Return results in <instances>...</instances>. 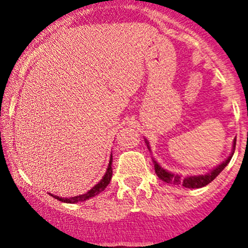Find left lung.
<instances>
[{
	"mask_svg": "<svg viewBox=\"0 0 248 248\" xmlns=\"http://www.w3.org/2000/svg\"><path fill=\"white\" fill-rule=\"evenodd\" d=\"M235 146H236V139L233 140V151H232L231 156L227 157L222 164H220L217 168L214 169L211 172H209V174H206V175L181 177L179 176V175H174L171 174V172L164 170V169L161 168L156 161H154L155 172H156V175L161 179V180L165 181V183L168 184H175V185H179V184H180V185L185 186V187H189V189H199V187H202V186H206L207 184L211 183L215 177L217 176V175L222 171L223 169L226 168V165L230 163V160H231L232 155H233V153H235Z\"/></svg>",
	"mask_w": 248,
	"mask_h": 248,
	"instance_id": "obj_1",
	"label": "left lung"
}]
</instances>
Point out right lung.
Here are the masks:
<instances>
[{
	"mask_svg": "<svg viewBox=\"0 0 248 248\" xmlns=\"http://www.w3.org/2000/svg\"><path fill=\"white\" fill-rule=\"evenodd\" d=\"M111 163H113V155L110 156L109 166H108V169H107V172H105V175L103 176L102 180H100L97 185L94 186V187H92V189L89 190L87 194L79 195V196H74V198H59V196H57V195H52V196H53L54 199H57V200L62 201V202H67V203L80 202V201H85V200H88V199L93 198V196L98 195L99 192L104 191L105 187H107V186H108V184L110 183L111 176H113V168H111Z\"/></svg>",
	"mask_w": 248,
	"mask_h": 248,
	"instance_id": "obj_1",
	"label": "right lung"
}]
</instances>
